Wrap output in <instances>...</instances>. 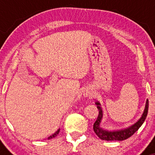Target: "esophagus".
I'll return each mask as SVG.
<instances>
[{
	"instance_id": "1",
	"label": "esophagus",
	"mask_w": 155,
	"mask_h": 155,
	"mask_svg": "<svg viewBox=\"0 0 155 155\" xmlns=\"http://www.w3.org/2000/svg\"><path fill=\"white\" fill-rule=\"evenodd\" d=\"M92 91L89 87H85L83 90V95L84 97H89L92 95Z\"/></svg>"
}]
</instances>
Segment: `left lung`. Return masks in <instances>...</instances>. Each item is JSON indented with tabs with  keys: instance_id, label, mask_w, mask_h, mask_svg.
<instances>
[{
	"instance_id": "left-lung-1",
	"label": "left lung",
	"mask_w": 155,
	"mask_h": 155,
	"mask_svg": "<svg viewBox=\"0 0 155 155\" xmlns=\"http://www.w3.org/2000/svg\"><path fill=\"white\" fill-rule=\"evenodd\" d=\"M97 109L99 111L98 116L95 123L93 124V130L95 134L97 135L101 140H123L132 136L139 129V127L143 123L149 108V100L147 99L146 102V106L140 118L131 125L124 127H114L111 123L108 122L106 117L105 116L101 104L99 101H95Z\"/></svg>"
}]
</instances>
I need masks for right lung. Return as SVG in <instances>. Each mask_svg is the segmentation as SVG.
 <instances>
[{
	"label": "right lung",
	"instance_id": "1",
	"mask_svg": "<svg viewBox=\"0 0 155 155\" xmlns=\"http://www.w3.org/2000/svg\"><path fill=\"white\" fill-rule=\"evenodd\" d=\"M59 132H60V129H58V130H57L55 133H53V134L51 135V136H50L49 137H48V139H51V138H54V137H56L57 136H58V133H59Z\"/></svg>",
	"mask_w": 155,
	"mask_h": 155
}]
</instances>
